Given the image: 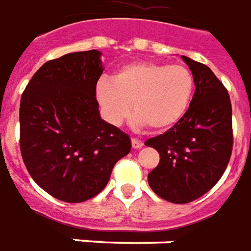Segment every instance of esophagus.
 Wrapping results in <instances>:
<instances>
[{"mask_svg": "<svg viewBox=\"0 0 251 251\" xmlns=\"http://www.w3.org/2000/svg\"><path fill=\"white\" fill-rule=\"evenodd\" d=\"M131 143H132V147L135 148V150H139V148H142L144 146L143 142H142V140H138V139H132Z\"/></svg>", "mask_w": 251, "mask_h": 251, "instance_id": "1", "label": "esophagus"}]
</instances>
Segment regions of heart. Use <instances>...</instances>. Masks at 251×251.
Returning <instances> with one entry per match:
<instances>
[{
	"label": "heart",
	"mask_w": 251,
	"mask_h": 251,
	"mask_svg": "<svg viewBox=\"0 0 251 251\" xmlns=\"http://www.w3.org/2000/svg\"><path fill=\"white\" fill-rule=\"evenodd\" d=\"M195 81L184 65L139 61L124 65L111 81L96 85V100L104 116L118 126L131 112L138 127L147 126L155 132L173 128L187 113Z\"/></svg>",
	"instance_id": "heart-1"
}]
</instances>
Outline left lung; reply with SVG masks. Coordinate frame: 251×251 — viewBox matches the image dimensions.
Segmentation results:
<instances>
[{"label":"left lung","instance_id":"1","mask_svg":"<svg viewBox=\"0 0 251 251\" xmlns=\"http://www.w3.org/2000/svg\"><path fill=\"white\" fill-rule=\"evenodd\" d=\"M182 60L195 81L187 113L167 132L146 142L160 155L158 167L148 174V184L173 203L193 202L211 190L227 167L233 148L226 88L207 65L186 56Z\"/></svg>","mask_w":251,"mask_h":251}]
</instances>
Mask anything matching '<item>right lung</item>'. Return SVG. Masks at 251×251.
Listing matches in <instances>:
<instances>
[{
    "label": "right lung",
    "mask_w": 251,
    "mask_h": 251,
    "mask_svg": "<svg viewBox=\"0 0 251 251\" xmlns=\"http://www.w3.org/2000/svg\"><path fill=\"white\" fill-rule=\"evenodd\" d=\"M101 52L64 54L33 75L20 103V147L33 180L54 198L78 203L107 186L131 151L127 133L100 116Z\"/></svg>",
    "instance_id": "1"
}]
</instances>
